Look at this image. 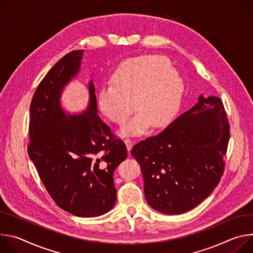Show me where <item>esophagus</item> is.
<instances>
[{"mask_svg":"<svg viewBox=\"0 0 253 253\" xmlns=\"http://www.w3.org/2000/svg\"><path fill=\"white\" fill-rule=\"evenodd\" d=\"M125 144H126V147H127V150L130 152L131 151V149H132V147H133V141L131 140V139H125Z\"/></svg>","mask_w":253,"mask_h":253,"instance_id":"esophagus-1","label":"esophagus"}]
</instances>
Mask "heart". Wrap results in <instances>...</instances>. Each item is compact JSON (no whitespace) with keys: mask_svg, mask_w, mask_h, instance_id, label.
Listing matches in <instances>:
<instances>
[{"mask_svg":"<svg viewBox=\"0 0 253 253\" xmlns=\"http://www.w3.org/2000/svg\"><path fill=\"white\" fill-rule=\"evenodd\" d=\"M111 81L112 84L102 86L98 93L101 112L121 125L133 113L135 105L139 110L121 128L123 136L142 135L152 124L154 127L167 124L181 105L183 79L163 57L130 58L119 65Z\"/></svg>","mask_w":253,"mask_h":253,"instance_id":"obj_1","label":"heart"}]
</instances>
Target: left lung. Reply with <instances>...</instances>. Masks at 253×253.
I'll list each match as a JSON object with an SVG mask.
<instances>
[{
	"mask_svg": "<svg viewBox=\"0 0 253 253\" xmlns=\"http://www.w3.org/2000/svg\"><path fill=\"white\" fill-rule=\"evenodd\" d=\"M229 137L222 100L200 95L162 132L138 142L131 155L140 164L148 204L173 215L201 203L223 175Z\"/></svg>",
	"mask_w": 253,
	"mask_h": 253,
	"instance_id": "8db88e82",
	"label": "left lung"
}]
</instances>
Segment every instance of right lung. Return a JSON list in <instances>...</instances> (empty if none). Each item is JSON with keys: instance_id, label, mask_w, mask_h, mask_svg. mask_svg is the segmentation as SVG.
I'll return each mask as SVG.
<instances>
[{"instance_id": "add662e5", "label": "right lung", "mask_w": 253, "mask_h": 253, "mask_svg": "<svg viewBox=\"0 0 253 253\" xmlns=\"http://www.w3.org/2000/svg\"><path fill=\"white\" fill-rule=\"evenodd\" d=\"M83 53L65 55L36 89L30 105L28 154L59 207L79 217H95L116 202L113 172L127 158V149L98 116L92 81L86 111L70 115L62 109V91L79 73Z\"/></svg>"}]
</instances>
